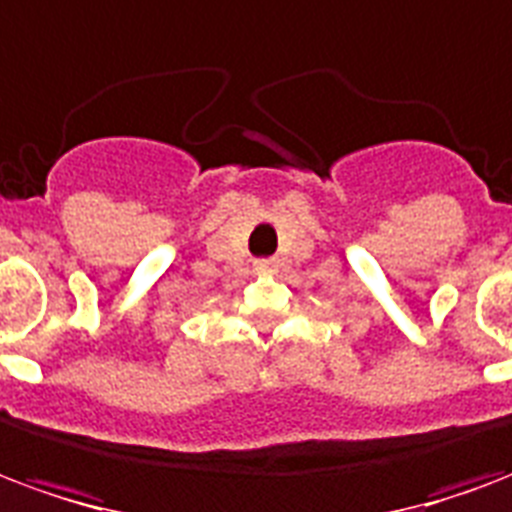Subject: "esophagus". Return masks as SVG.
I'll return each instance as SVG.
<instances>
[{"label":"esophagus","mask_w":512,"mask_h":512,"mask_svg":"<svg viewBox=\"0 0 512 512\" xmlns=\"http://www.w3.org/2000/svg\"><path fill=\"white\" fill-rule=\"evenodd\" d=\"M255 268L257 271H274L276 263L274 260H255Z\"/></svg>","instance_id":"34e87169"}]
</instances>
